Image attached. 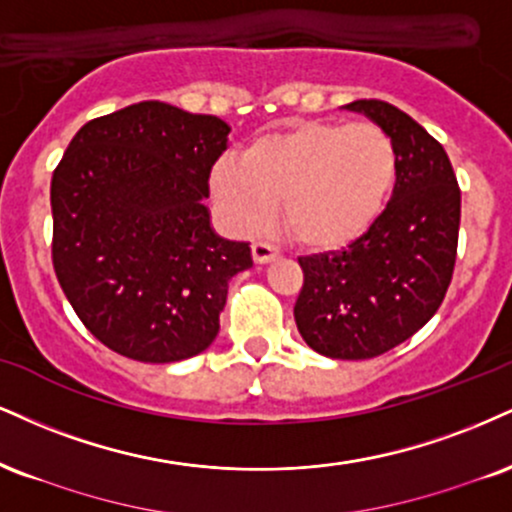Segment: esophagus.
I'll use <instances>...</instances> for the list:
<instances>
[{"label":"esophagus","instance_id":"34e87169","mask_svg":"<svg viewBox=\"0 0 512 512\" xmlns=\"http://www.w3.org/2000/svg\"><path fill=\"white\" fill-rule=\"evenodd\" d=\"M279 255V248H274L272 243H262V240L260 243H252V260H255V264H267L276 260Z\"/></svg>","mask_w":512,"mask_h":512}]
</instances>
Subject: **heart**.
<instances>
[{
  "mask_svg": "<svg viewBox=\"0 0 512 512\" xmlns=\"http://www.w3.org/2000/svg\"><path fill=\"white\" fill-rule=\"evenodd\" d=\"M398 176L391 135L374 123L303 121L252 140L243 157H224L209 188L221 219L238 233L262 229L276 212L310 248H336L365 233Z\"/></svg>",
  "mask_w": 512,
  "mask_h": 512,
  "instance_id": "obj_1",
  "label": "heart"
}]
</instances>
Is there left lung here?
I'll use <instances>...</instances> for the list:
<instances>
[{
  "label": "left lung",
  "mask_w": 512,
  "mask_h": 512,
  "mask_svg": "<svg viewBox=\"0 0 512 512\" xmlns=\"http://www.w3.org/2000/svg\"><path fill=\"white\" fill-rule=\"evenodd\" d=\"M398 152L393 195L348 248L300 257L305 283L293 315L319 355L369 360L420 331L451 283L460 229V188L441 143L389 102L357 100Z\"/></svg>",
  "instance_id": "obj_1"
}]
</instances>
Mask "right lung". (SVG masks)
Masks as SVG:
<instances>
[{"instance_id":"right-lung-1","label":"right lung","mask_w":512,"mask_h":512,"mask_svg":"<svg viewBox=\"0 0 512 512\" xmlns=\"http://www.w3.org/2000/svg\"><path fill=\"white\" fill-rule=\"evenodd\" d=\"M229 133L219 116L138 102L85 123L54 169V272L114 353L162 365L217 338L231 276L252 267L205 205Z\"/></svg>"}]
</instances>
